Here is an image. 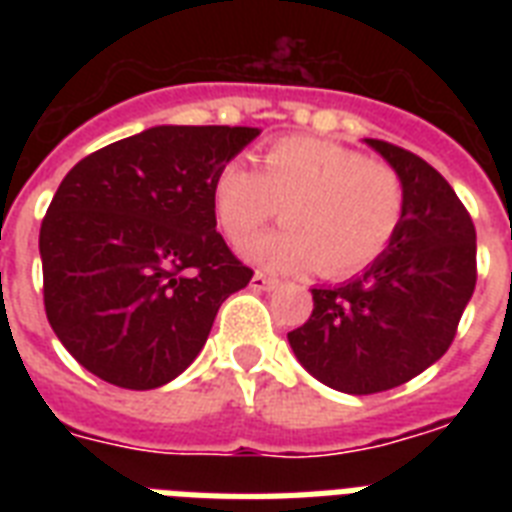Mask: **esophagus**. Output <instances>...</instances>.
I'll return each mask as SVG.
<instances>
[{"label":"esophagus","mask_w":512,"mask_h":512,"mask_svg":"<svg viewBox=\"0 0 512 512\" xmlns=\"http://www.w3.org/2000/svg\"><path fill=\"white\" fill-rule=\"evenodd\" d=\"M249 287L263 289V292H271V289L279 287V279H273V276H265V273L257 271L255 276H252V281H249Z\"/></svg>","instance_id":"obj_1"}]
</instances>
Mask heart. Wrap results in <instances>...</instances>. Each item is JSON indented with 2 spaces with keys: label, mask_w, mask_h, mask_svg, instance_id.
I'll use <instances>...</instances> for the list:
<instances>
[{
  "label": "heart",
  "mask_w": 512,
  "mask_h": 512,
  "mask_svg": "<svg viewBox=\"0 0 512 512\" xmlns=\"http://www.w3.org/2000/svg\"><path fill=\"white\" fill-rule=\"evenodd\" d=\"M212 201L233 247H244L276 215L287 220L249 244V260L281 273L319 268L329 279L369 268L396 239L406 207L390 164L313 138L276 140L257 172L231 159L217 172Z\"/></svg>",
  "instance_id": "1"
}]
</instances>
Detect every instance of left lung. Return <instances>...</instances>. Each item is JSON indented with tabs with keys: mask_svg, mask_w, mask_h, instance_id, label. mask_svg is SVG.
<instances>
[{
	"mask_svg": "<svg viewBox=\"0 0 512 512\" xmlns=\"http://www.w3.org/2000/svg\"><path fill=\"white\" fill-rule=\"evenodd\" d=\"M404 183V220L369 268L316 287L287 335L297 361L340 393L398 388L444 356L476 289V228L454 188L412 151L364 140Z\"/></svg>",
	"mask_w": 512,
	"mask_h": 512,
	"instance_id": "8db88e82",
	"label": "left lung"
}]
</instances>
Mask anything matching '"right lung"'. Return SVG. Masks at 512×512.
Returning <instances> with one entry per match:
<instances>
[{
	"mask_svg": "<svg viewBox=\"0 0 512 512\" xmlns=\"http://www.w3.org/2000/svg\"><path fill=\"white\" fill-rule=\"evenodd\" d=\"M257 127L162 124L84 156L39 231L44 311L63 348L116 388H162L249 284L215 231L212 185Z\"/></svg>",
	"mask_w": 512,
	"mask_h": 512,
	"instance_id": "right-lung-1",
	"label": "right lung"
}]
</instances>
